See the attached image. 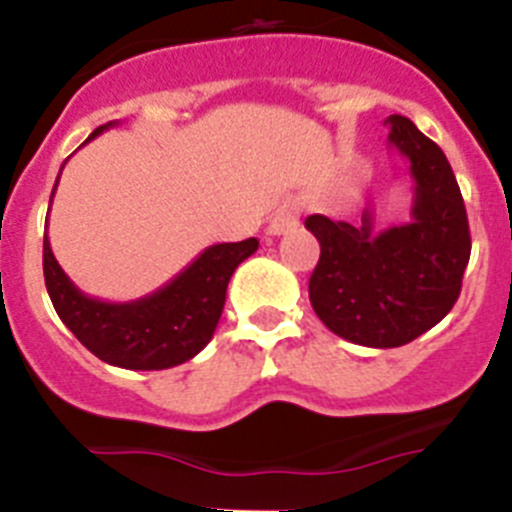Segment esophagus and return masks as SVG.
Returning a JSON list of instances; mask_svg holds the SVG:
<instances>
[{
	"label": "esophagus",
	"instance_id": "esophagus-1",
	"mask_svg": "<svg viewBox=\"0 0 512 512\" xmlns=\"http://www.w3.org/2000/svg\"><path fill=\"white\" fill-rule=\"evenodd\" d=\"M297 223H300V215H297L295 207H279V210L274 212V217L269 220V228H266V233L269 235L289 233L292 228H297Z\"/></svg>",
	"mask_w": 512,
	"mask_h": 512
}]
</instances>
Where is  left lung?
Returning <instances> with one entry per match:
<instances>
[{
    "label": "left lung",
    "mask_w": 512,
    "mask_h": 512,
    "mask_svg": "<svg viewBox=\"0 0 512 512\" xmlns=\"http://www.w3.org/2000/svg\"><path fill=\"white\" fill-rule=\"evenodd\" d=\"M390 146L410 161V223L374 228L310 215L305 228L320 243L310 277L312 310L336 336L369 348H397L441 323L461 292L472 241L459 184L449 161L413 120L390 115Z\"/></svg>",
    "instance_id": "left-lung-1"
}]
</instances>
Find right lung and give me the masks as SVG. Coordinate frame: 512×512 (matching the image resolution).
I'll list each match as a JSON object with an SVG mask.
<instances>
[{
    "instance_id": "1",
    "label": "right lung",
    "mask_w": 512,
    "mask_h": 512,
    "mask_svg": "<svg viewBox=\"0 0 512 512\" xmlns=\"http://www.w3.org/2000/svg\"><path fill=\"white\" fill-rule=\"evenodd\" d=\"M112 125L117 122L97 128L84 143ZM256 248V238L215 243L153 295L133 302H104L84 295L66 277L45 233L43 277L58 318L97 359L120 369L153 372L194 359L210 343L223 315L230 277Z\"/></svg>"
}]
</instances>
